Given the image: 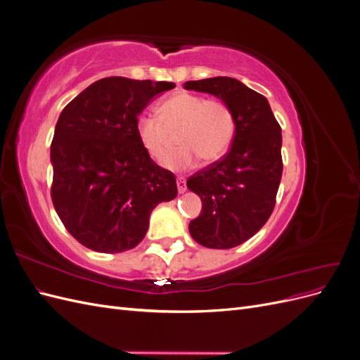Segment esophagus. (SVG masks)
Returning <instances> with one entry per match:
<instances>
[{"instance_id":"esophagus-1","label":"esophagus","mask_w":360,"mask_h":360,"mask_svg":"<svg viewBox=\"0 0 360 360\" xmlns=\"http://www.w3.org/2000/svg\"><path fill=\"white\" fill-rule=\"evenodd\" d=\"M177 189L180 193L186 191V180H184L183 177H177Z\"/></svg>"}]
</instances>
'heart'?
<instances>
[{
    "label": "heart",
    "mask_w": 360,
    "mask_h": 360,
    "mask_svg": "<svg viewBox=\"0 0 360 360\" xmlns=\"http://www.w3.org/2000/svg\"><path fill=\"white\" fill-rule=\"evenodd\" d=\"M158 115L159 118L138 117L135 132L147 153L162 160L169 146L167 131L181 129L178 136L181 147L163 160V165L169 169L193 168L198 158L212 163L221 159L230 148L234 135V115L230 106L219 99L179 93L158 106Z\"/></svg>",
    "instance_id": "heart-1"
}]
</instances>
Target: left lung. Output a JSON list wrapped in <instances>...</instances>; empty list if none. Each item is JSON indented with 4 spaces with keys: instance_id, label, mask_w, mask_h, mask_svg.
<instances>
[{
    "instance_id": "obj_1",
    "label": "left lung",
    "mask_w": 360,
    "mask_h": 360,
    "mask_svg": "<svg viewBox=\"0 0 360 360\" xmlns=\"http://www.w3.org/2000/svg\"><path fill=\"white\" fill-rule=\"evenodd\" d=\"M186 90L210 93L234 115L236 132L228 153L188 179V188L202 201L191 221L197 243L230 249L258 233L275 209L282 177L281 126L263 94L228 76L188 81Z\"/></svg>"
}]
</instances>
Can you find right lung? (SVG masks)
<instances>
[{
	"instance_id": "1",
	"label": "right lung",
	"mask_w": 360,
	"mask_h": 360,
	"mask_svg": "<svg viewBox=\"0 0 360 360\" xmlns=\"http://www.w3.org/2000/svg\"><path fill=\"white\" fill-rule=\"evenodd\" d=\"M174 82L110 76L64 108L51 144V197L66 230L85 248L117 254L134 249L162 201L177 197L176 176L141 146V111Z\"/></svg>"
}]
</instances>
